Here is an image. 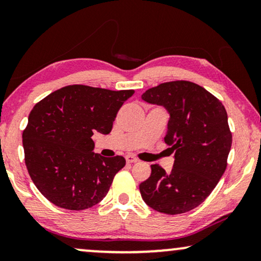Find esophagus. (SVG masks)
Returning <instances> with one entry per match:
<instances>
[{"label":"esophagus","instance_id":"1","mask_svg":"<svg viewBox=\"0 0 261 261\" xmlns=\"http://www.w3.org/2000/svg\"><path fill=\"white\" fill-rule=\"evenodd\" d=\"M126 160H127V163L133 164V163H137L138 162V158H137V156H134L133 154H127L126 155Z\"/></svg>","mask_w":261,"mask_h":261}]
</instances>
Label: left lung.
<instances>
[{
	"mask_svg": "<svg viewBox=\"0 0 261 261\" xmlns=\"http://www.w3.org/2000/svg\"><path fill=\"white\" fill-rule=\"evenodd\" d=\"M141 97L169 110L165 142L174 152L170 173L159 164L151 165V176L139 187L141 197L167 215L190 212L212 194L226 171L231 147L226 108L208 90L189 81L162 83Z\"/></svg>",
	"mask_w": 261,
	"mask_h": 261,
	"instance_id": "8db88e82",
	"label": "left lung"
}]
</instances>
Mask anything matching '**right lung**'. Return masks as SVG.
Here are the masks:
<instances>
[{
    "label": "right lung",
    "mask_w": 261,
    "mask_h": 261,
    "mask_svg": "<svg viewBox=\"0 0 261 261\" xmlns=\"http://www.w3.org/2000/svg\"><path fill=\"white\" fill-rule=\"evenodd\" d=\"M134 90L67 85L33 107L22 133L24 163L38 190L67 210L91 208L106 197L126 165L121 155L94 153V132L109 134Z\"/></svg>",
    "instance_id": "add662e5"
}]
</instances>
